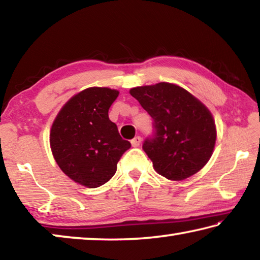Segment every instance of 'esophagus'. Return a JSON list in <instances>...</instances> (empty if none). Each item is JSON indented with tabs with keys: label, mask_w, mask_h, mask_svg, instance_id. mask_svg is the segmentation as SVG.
<instances>
[{
	"label": "esophagus",
	"mask_w": 260,
	"mask_h": 260,
	"mask_svg": "<svg viewBox=\"0 0 260 260\" xmlns=\"http://www.w3.org/2000/svg\"><path fill=\"white\" fill-rule=\"evenodd\" d=\"M141 141H142L141 136H135V138L131 141V143H132V146H133V147H139L141 144Z\"/></svg>",
	"instance_id": "34e87169"
}]
</instances>
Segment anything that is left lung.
<instances>
[{"instance_id": "obj_1", "label": "left lung", "mask_w": 260, "mask_h": 260, "mask_svg": "<svg viewBox=\"0 0 260 260\" xmlns=\"http://www.w3.org/2000/svg\"><path fill=\"white\" fill-rule=\"evenodd\" d=\"M129 93L152 119V134L142 148L157 172L179 181L203 169L217 138L212 114L205 105L169 82L135 87Z\"/></svg>"}]
</instances>
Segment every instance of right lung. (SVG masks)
<instances>
[{
  "instance_id": "right-lung-1",
  "label": "right lung",
  "mask_w": 260,
  "mask_h": 260,
  "mask_svg": "<svg viewBox=\"0 0 260 260\" xmlns=\"http://www.w3.org/2000/svg\"><path fill=\"white\" fill-rule=\"evenodd\" d=\"M118 95L119 91L110 88H88L61 108L52 124L50 147L56 162L69 178L85 187L108 182L131 148L109 119V109Z\"/></svg>"
}]
</instances>
